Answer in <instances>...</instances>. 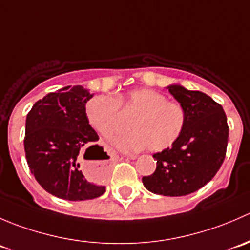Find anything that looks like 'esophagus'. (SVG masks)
<instances>
[{
	"instance_id": "34e87169",
	"label": "esophagus",
	"mask_w": 250,
	"mask_h": 250,
	"mask_svg": "<svg viewBox=\"0 0 250 250\" xmlns=\"http://www.w3.org/2000/svg\"><path fill=\"white\" fill-rule=\"evenodd\" d=\"M128 158H130V160H135V158H137V155H129V156H127Z\"/></svg>"
}]
</instances>
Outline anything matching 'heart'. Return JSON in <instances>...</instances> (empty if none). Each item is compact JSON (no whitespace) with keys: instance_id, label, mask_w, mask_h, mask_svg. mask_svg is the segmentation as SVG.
Masks as SVG:
<instances>
[{"instance_id":"1","label":"heart","mask_w":250,"mask_h":250,"mask_svg":"<svg viewBox=\"0 0 250 250\" xmlns=\"http://www.w3.org/2000/svg\"><path fill=\"white\" fill-rule=\"evenodd\" d=\"M122 115L133 117L132 132L116 135L111 141L123 151L166 150L183 134L188 118L180 103L148 88L130 89L116 98L98 95L85 104L88 122L104 137L122 127Z\"/></svg>"}]
</instances>
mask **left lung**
I'll list each match as a JSON object with an SVG mask.
<instances>
[{
  "label": "left lung",
  "mask_w": 250,
  "mask_h": 250,
  "mask_svg": "<svg viewBox=\"0 0 250 250\" xmlns=\"http://www.w3.org/2000/svg\"><path fill=\"white\" fill-rule=\"evenodd\" d=\"M170 94L185 107L186 125L172 147L153 155L156 170L143 176L148 191L162 196H186L214 178L226 156L229 125L223 106L209 95L169 85Z\"/></svg>",
  "instance_id": "obj_1"
}]
</instances>
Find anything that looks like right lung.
Returning <instances> with one entry per match:
<instances>
[{
    "mask_svg": "<svg viewBox=\"0 0 250 250\" xmlns=\"http://www.w3.org/2000/svg\"><path fill=\"white\" fill-rule=\"evenodd\" d=\"M92 97L82 85H67L48 93L26 116L24 148L30 172L47 192L62 200H93L105 192V186L89 183L80 169L85 147L97 152L90 160L106 155L95 144L99 137L85 116Z\"/></svg>",
    "mask_w": 250,
    "mask_h": 250,
    "instance_id": "add662e5",
    "label": "right lung"
}]
</instances>
